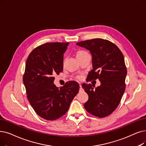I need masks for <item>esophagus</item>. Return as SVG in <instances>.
Here are the masks:
<instances>
[{"mask_svg": "<svg viewBox=\"0 0 146 146\" xmlns=\"http://www.w3.org/2000/svg\"><path fill=\"white\" fill-rule=\"evenodd\" d=\"M79 86H80V89H79V91H80V92H82V91H84V89H83V88H82V85H80Z\"/></svg>", "mask_w": 146, "mask_h": 146, "instance_id": "obj_1", "label": "esophagus"}]
</instances>
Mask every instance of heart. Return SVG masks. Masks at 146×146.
<instances>
[{
  "label": "heart",
  "mask_w": 146,
  "mask_h": 146,
  "mask_svg": "<svg viewBox=\"0 0 146 146\" xmlns=\"http://www.w3.org/2000/svg\"><path fill=\"white\" fill-rule=\"evenodd\" d=\"M85 54H87V52L86 51H85V50H79V51L77 52V56H82L83 55Z\"/></svg>",
  "instance_id": "b5f03b06"
}]
</instances>
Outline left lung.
<instances>
[{"label": "left lung", "mask_w": 146, "mask_h": 146, "mask_svg": "<svg viewBox=\"0 0 146 146\" xmlns=\"http://www.w3.org/2000/svg\"><path fill=\"white\" fill-rule=\"evenodd\" d=\"M76 45L92 55V69L88 73V81L98 79L101 82L96 90L90 84H82L89 96L85 109L95 116L106 117L116 110L125 90L127 70L123 54L113 43L103 39L82 41Z\"/></svg>", "instance_id": "1"}]
</instances>
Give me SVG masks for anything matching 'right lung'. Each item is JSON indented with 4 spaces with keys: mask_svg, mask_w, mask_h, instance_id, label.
Returning a JSON list of instances; mask_svg holds the SVG:
<instances>
[{
    "mask_svg": "<svg viewBox=\"0 0 146 146\" xmlns=\"http://www.w3.org/2000/svg\"><path fill=\"white\" fill-rule=\"evenodd\" d=\"M68 44L45 43L34 49L26 61L23 83L28 100L37 115L48 120L65 115L79 90L75 81L60 88L54 84V75L62 71L63 55Z\"/></svg>",
    "mask_w": 146,
    "mask_h": 146,
    "instance_id": "right-lung-1",
    "label": "right lung"
}]
</instances>
